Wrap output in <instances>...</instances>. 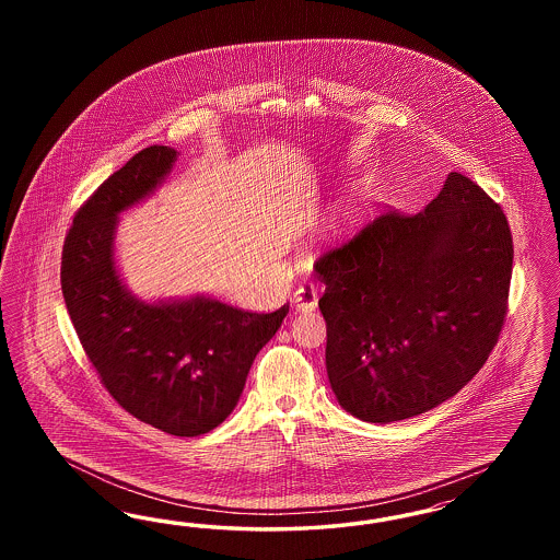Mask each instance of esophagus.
I'll list each match as a JSON object with an SVG mask.
<instances>
[{"label": "esophagus", "mask_w": 560, "mask_h": 560, "mask_svg": "<svg viewBox=\"0 0 560 560\" xmlns=\"http://www.w3.org/2000/svg\"><path fill=\"white\" fill-rule=\"evenodd\" d=\"M293 304L300 312H312L318 305V289L314 285H302L293 293Z\"/></svg>", "instance_id": "34e87169"}]
</instances>
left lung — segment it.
<instances>
[{
	"instance_id": "1",
	"label": "left lung",
	"mask_w": 560,
	"mask_h": 560,
	"mask_svg": "<svg viewBox=\"0 0 560 560\" xmlns=\"http://www.w3.org/2000/svg\"><path fill=\"white\" fill-rule=\"evenodd\" d=\"M511 267L501 205L459 172L421 213H382L324 253L318 305L340 407L386 424L456 396L499 340Z\"/></svg>"
}]
</instances>
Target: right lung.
<instances>
[{
	"mask_svg": "<svg viewBox=\"0 0 560 560\" xmlns=\"http://www.w3.org/2000/svg\"><path fill=\"white\" fill-rule=\"evenodd\" d=\"M176 155L166 145L141 150L78 209L63 244L61 291L85 355L120 407L164 433L197 438L234 410L289 304L271 314L205 295L145 304L122 285L117 218L164 183Z\"/></svg>",
	"mask_w": 560,
	"mask_h": 560,
	"instance_id": "1",
	"label": "right lung"
}]
</instances>
